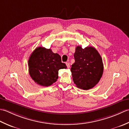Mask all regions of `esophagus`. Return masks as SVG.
Returning <instances> with one entry per match:
<instances>
[{"label":"esophagus","instance_id":"34e87169","mask_svg":"<svg viewBox=\"0 0 129 129\" xmlns=\"http://www.w3.org/2000/svg\"><path fill=\"white\" fill-rule=\"evenodd\" d=\"M66 66L68 68H69L70 67V63L69 62H66Z\"/></svg>","mask_w":129,"mask_h":129}]
</instances>
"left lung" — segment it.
Here are the masks:
<instances>
[{"instance_id": "1", "label": "left lung", "mask_w": 129, "mask_h": 129, "mask_svg": "<svg viewBox=\"0 0 129 129\" xmlns=\"http://www.w3.org/2000/svg\"><path fill=\"white\" fill-rule=\"evenodd\" d=\"M74 58L75 62L71 68L74 83L85 90L93 88L103 74L104 64L100 54L93 47L83 49L77 46Z\"/></svg>"}]
</instances>
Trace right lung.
<instances>
[{"instance_id": "1", "label": "right lung", "mask_w": 129, "mask_h": 129, "mask_svg": "<svg viewBox=\"0 0 129 129\" xmlns=\"http://www.w3.org/2000/svg\"><path fill=\"white\" fill-rule=\"evenodd\" d=\"M29 73L36 83L42 86H49L58 78V70L66 68L61 62L58 54L54 53L51 49L37 47L28 59Z\"/></svg>"}]
</instances>
